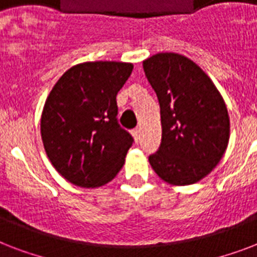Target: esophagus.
Returning a JSON list of instances; mask_svg holds the SVG:
<instances>
[{
	"instance_id": "1",
	"label": "esophagus",
	"mask_w": 257,
	"mask_h": 257,
	"mask_svg": "<svg viewBox=\"0 0 257 257\" xmlns=\"http://www.w3.org/2000/svg\"><path fill=\"white\" fill-rule=\"evenodd\" d=\"M132 136H133V139H135V141H136V143H139V141H140V136H141L140 129H137V128L133 129Z\"/></svg>"
}]
</instances>
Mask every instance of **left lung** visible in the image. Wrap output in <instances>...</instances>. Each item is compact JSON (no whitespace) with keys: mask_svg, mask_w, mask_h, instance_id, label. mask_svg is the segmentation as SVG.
<instances>
[{"mask_svg":"<svg viewBox=\"0 0 257 257\" xmlns=\"http://www.w3.org/2000/svg\"><path fill=\"white\" fill-rule=\"evenodd\" d=\"M143 66L159 98L163 129L149 163L167 183H197L227 149L229 116L223 97L203 69L181 54H155Z\"/></svg>","mask_w":257,"mask_h":257,"instance_id":"obj_1","label":"left lung"}]
</instances>
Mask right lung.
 Instances as JSON below:
<instances>
[{
    "instance_id": "add662e5",
    "label": "right lung",
    "mask_w": 257,
    "mask_h": 257,
    "mask_svg": "<svg viewBox=\"0 0 257 257\" xmlns=\"http://www.w3.org/2000/svg\"><path fill=\"white\" fill-rule=\"evenodd\" d=\"M132 64L84 62L56 82L41 116V137L50 163L74 185L101 187L122 168L133 137L117 120L116 96Z\"/></svg>"
}]
</instances>
